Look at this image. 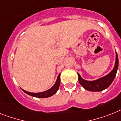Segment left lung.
I'll use <instances>...</instances> for the list:
<instances>
[{"label":"left lung","instance_id":"left-lung-1","mask_svg":"<svg viewBox=\"0 0 121 121\" xmlns=\"http://www.w3.org/2000/svg\"><path fill=\"white\" fill-rule=\"evenodd\" d=\"M118 56L116 52L115 65L109 74L95 81H86L82 79L81 75L78 73V80L80 84L86 90L90 92H100L105 90L114 81L118 69Z\"/></svg>","mask_w":121,"mask_h":121}]
</instances>
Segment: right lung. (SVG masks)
<instances>
[{
	"mask_svg": "<svg viewBox=\"0 0 121 121\" xmlns=\"http://www.w3.org/2000/svg\"><path fill=\"white\" fill-rule=\"evenodd\" d=\"M60 73L59 74V75L58 76L57 79L56 81V82L55 83V84L53 85L52 87H51L50 89H48V90H46L45 92H39V93H32V92H27L26 90L22 89L23 92H25L26 94H28L29 95H31L32 97H37V98H48V97H51L52 95H53L54 94H55L57 92V90H58L59 87H60Z\"/></svg>",
	"mask_w": 121,
	"mask_h": 121,
	"instance_id": "right-lung-1",
	"label": "right lung"
}]
</instances>
